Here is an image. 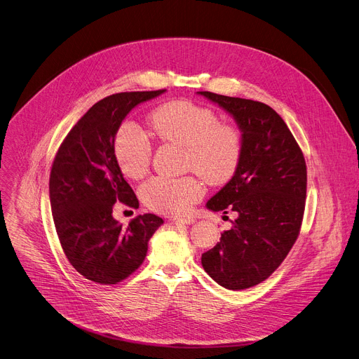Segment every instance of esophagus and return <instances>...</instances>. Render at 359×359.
Wrapping results in <instances>:
<instances>
[{
	"label": "esophagus",
	"mask_w": 359,
	"mask_h": 359,
	"mask_svg": "<svg viewBox=\"0 0 359 359\" xmlns=\"http://www.w3.org/2000/svg\"><path fill=\"white\" fill-rule=\"evenodd\" d=\"M173 223H179V224H193L194 220L193 217H173V219H170Z\"/></svg>",
	"instance_id": "esophagus-1"
}]
</instances>
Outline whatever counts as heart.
<instances>
[{"label": "heart", "instance_id": "b5f03b06", "mask_svg": "<svg viewBox=\"0 0 359 359\" xmlns=\"http://www.w3.org/2000/svg\"><path fill=\"white\" fill-rule=\"evenodd\" d=\"M151 133L163 143L184 147V169L196 172L206 183L223 186L236 175L243 154V133L232 123L189 100L160 104L149 116ZM118 168L130 179H143L150 168L151 144L133 124L118 128L114 139ZM205 189L194 176L154 177L140 189L144 205L158 213H184L203 196Z\"/></svg>", "mask_w": 359, "mask_h": 359}]
</instances>
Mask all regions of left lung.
<instances>
[{
    "label": "left lung",
    "mask_w": 359,
    "mask_h": 359,
    "mask_svg": "<svg viewBox=\"0 0 359 359\" xmlns=\"http://www.w3.org/2000/svg\"><path fill=\"white\" fill-rule=\"evenodd\" d=\"M236 120L243 154L229 183L206 203L236 219L202 266L220 286L241 290L268 279L297 242L305 210L306 163L282 117L268 104L199 91Z\"/></svg>",
    "instance_id": "obj_1"
}]
</instances>
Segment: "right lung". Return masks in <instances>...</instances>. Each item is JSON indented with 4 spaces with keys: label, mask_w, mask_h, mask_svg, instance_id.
Masks as SVG:
<instances>
[{
    "label": "right lung",
    "mask_w": 359,
    "mask_h": 359,
    "mask_svg": "<svg viewBox=\"0 0 359 359\" xmlns=\"http://www.w3.org/2000/svg\"><path fill=\"white\" fill-rule=\"evenodd\" d=\"M166 90L126 91L95 103L55 153L50 202L57 236L73 268L86 279L116 285L140 268L147 243L163 219L146 213L128 226L113 217L114 203L137 209L114 154L117 130L137 104Z\"/></svg>",
    "instance_id": "obj_1"
}]
</instances>
